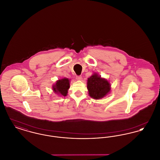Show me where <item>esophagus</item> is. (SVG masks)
<instances>
[{
  "label": "esophagus",
  "instance_id": "esophagus-1",
  "mask_svg": "<svg viewBox=\"0 0 160 160\" xmlns=\"http://www.w3.org/2000/svg\"><path fill=\"white\" fill-rule=\"evenodd\" d=\"M76 79L78 80H81L82 79V77L81 76H76Z\"/></svg>",
  "mask_w": 160,
  "mask_h": 160
}]
</instances>
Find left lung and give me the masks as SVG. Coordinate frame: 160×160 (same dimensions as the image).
<instances>
[{
	"instance_id": "obj_1",
	"label": "left lung",
	"mask_w": 160,
	"mask_h": 160,
	"mask_svg": "<svg viewBox=\"0 0 160 160\" xmlns=\"http://www.w3.org/2000/svg\"><path fill=\"white\" fill-rule=\"evenodd\" d=\"M89 95L93 99H99L106 97L111 91V85L106 78L98 73H93L87 80Z\"/></svg>"
}]
</instances>
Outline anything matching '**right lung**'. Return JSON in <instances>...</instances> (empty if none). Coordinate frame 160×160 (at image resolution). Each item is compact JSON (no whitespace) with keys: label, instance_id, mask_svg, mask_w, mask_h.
Masks as SVG:
<instances>
[{"label":"right lung","instance_id":"obj_1","mask_svg":"<svg viewBox=\"0 0 160 160\" xmlns=\"http://www.w3.org/2000/svg\"><path fill=\"white\" fill-rule=\"evenodd\" d=\"M69 88L70 80L68 78H63L57 80L52 86L53 91L55 93L63 97L67 95Z\"/></svg>","mask_w":160,"mask_h":160}]
</instances>
